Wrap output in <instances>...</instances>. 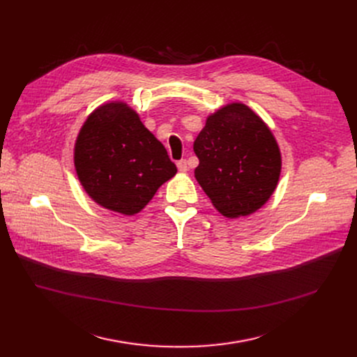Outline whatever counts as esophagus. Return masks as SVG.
I'll list each match as a JSON object with an SVG mask.
<instances>
[{
  "label": "esophagus",
  "instance_id": "1",
  "mask_svg": "<svg viewBox=\"0 0 357 357\" xmlns=\"http://www.w3.org/2000/svg\"><path fill=\"white\" fill-rule=\"evenodd\" d=\"M177 168H178V172H181V173L188 172V169H189L188 160H180V161H177Z\"/></svg>",
  "mask_w": 357,
  "mask_h": 357
}]
</instances>
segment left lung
Masks as SVG:
<instances>
[{"label":"left lung","mask_w":357,"mask_h":357,"mask_svg":"<svg viewBox=\"0 0 357 357\" xmlns=\"http://www.w3.org/2000/svg\"><path fill=\"white\" fill-rule=\"evenodd\" d=\"M195 177L227 218L260 209L275 192L280 152L270 129L247 106L234 103L209 116L193 145Z\"/></svg>","instance_id":"left-lung-1"}]
</instances>
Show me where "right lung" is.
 Here are the masks:
<instances>
[{
	"label": "right lung",
	"instance_id": "1",
	"mask_svg": "<svg viewBox=\"0 0 357 357\" xmlns=\"http://www.w3.org/2000/svg\"><path fill=\"white\" fill-rule=\"evenodd\" d=\"M84 189L106 209L135 215L177 173L164 145L125 103L94 110L79 130L74 155Z\"/></svg>",
	"mask_w": 357,
	"mask_h": 357
}]
</instances>
